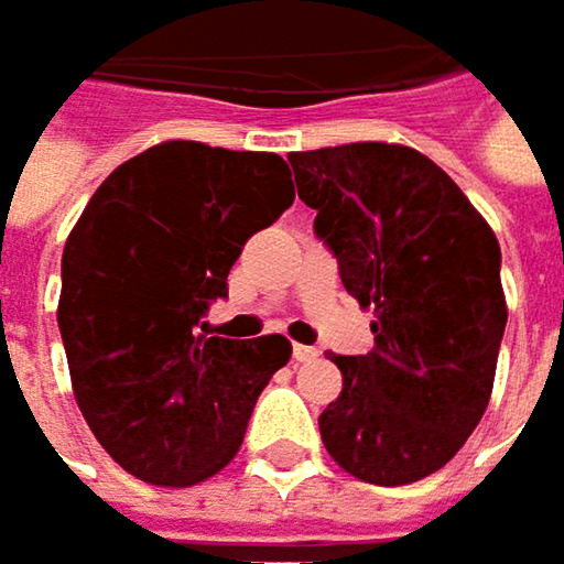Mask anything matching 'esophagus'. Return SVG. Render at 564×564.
Segmentation results:
<instances>
[{"instance_id": "1", "label": "esophagus", "mask_w": 564, "mask_h": 564, "mask_svg": "<svg viewBox=\"0 0 564 564\" xmlns=\"http://www.w3.org/2000/svg\"><path fill=\"white\" fill-rule=\"evenodd\" d=\"M319 352L313 346H293V362H313Z\"/></svg>"}]
</instances>
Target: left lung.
Masks as SVG:
<instances>
[{"label": "left lung", "mask_w": 564, "mask_h": 564, "mask_svg": "<svg viewBox=\"0 0 564 564\" xmlns=\"http://www.w3.org/2000/svg\"><path fill=\"white\" fill-rule=\"evenodd\" d=\"M296 195L343 286L376 310V349L333 356L329 457L376 487L441 470L480 424L507 329L500 245L457 182L392 143L290 153Z\"/></svg>", "instance_id": "1"}]
</instances>
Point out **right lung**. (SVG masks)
<instances>
[{"instance_id": "right-lung-1", "label": "right lung", "mask_w": 564, "mask_h": 564, "mask_svg": "<svg viewBox=\"0 0 564 564\" xmlns=\"http://www.w3.org/2000/svg\"><path fill=\"white\" fill-rule=\"evenodd\" d=\"M286 175L278 153L160 143L104 178L64 245L57 329L77 408L147 484L218 474L290 359L283 336L245 343L202 323L245 241L293 205Z\"/></svg>"}]
</instances>
